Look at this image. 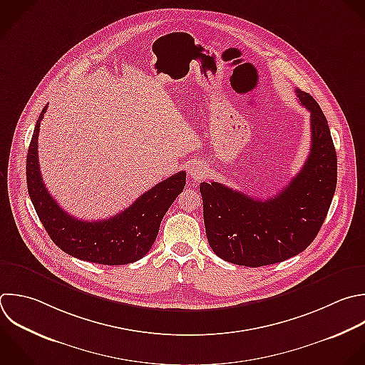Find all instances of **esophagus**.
I'll use <instances>...</instances> for the list:
<instances>
[{"label":"esophagus","mask_w":365,"mask_h":365,"mask_svg":"<svg viewBox=\"0 0 365 365\" xmlns=\"http://www.w3.org/2000/svg\"><path fill=\"white\" fill-rule=\"evenodd\" d=\"M188 175L194 181H201L207 175V167L202 163H194L192 165H190Z\"/></svg>","instance_id":"34e87169"}]
</instances>
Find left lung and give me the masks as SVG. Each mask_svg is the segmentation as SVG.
I'll use <instances>...</instances> for the list:
<instances>
[{"instance_id": "obj_1", "label": "left lung", "mask_w": 365, "mask_h": 365, "mask_svg": "<svg viewBox=\"0 0 365 365\" xmlns=\"http://www.w3.org/2000/svg\"><path fill=\"white\" fill-rule=\"evenodd\" d=\"M311 117V148L301 171L265 201L220 182H201L207 240L222 259L262 267L302 252L317 237L336 187V154L317 101L295 90Z\"/></svg>"}]
</instances>
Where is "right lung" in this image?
I'll use <instances>...</instances> for the list:
<instances>
[{"label":"right lung","mask_w":365,"mask_h":365,"mask_svg":"<svg viewBox=\"0 0 365 365\" xmlns=\"http://www.w3.org/2000/svg\"><path fill=\"white\" fill-rule=\"evenodd\" d=\"M41 111L27 154V187L50 238L64 252L103 265H124L143 258L153 247L160 224L185 187V171L161 181L120 214L101 221H83L66 212L47 191L38 164Z\"/></svg>","instance_id":"add662e5"}]
</instances>
